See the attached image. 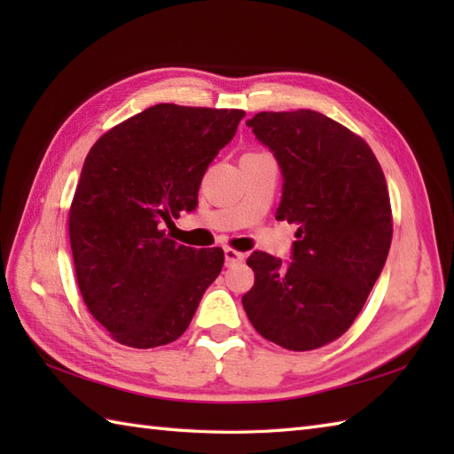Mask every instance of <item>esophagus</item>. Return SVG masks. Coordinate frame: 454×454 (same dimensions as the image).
Returning <instances> with one entry per match:
<instances>
[{
  "instance_id": "34e87169",
  "label": "esophagus",
  "mask_w": 454,
  "mask_h": 454,
  "mask_svg": "<svg viewBox=\"0 0 454 454\" xmlns=\"http://www.w3.org/2000/svg\"><path fill=\"white\" fill-rule=\"evenodd\" d=\"M224 257H226V265L230 267V265L242 263L244 259H246V254L236 252V249H232V247H226V249H224Z\"/></svg>"
}]
</instances>
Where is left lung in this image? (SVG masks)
Instances as JSON below:
<instances>
[{"label":"left lung","mask_w":454,"mask_h":454,"mask_svg":"<svg viewBox=\"0 0 454 454\" xmlns=\"http://www.w3.org/2000/svg\"><path fill=\"white\" fill-rule=\"evenodd\" d=\"M283 171L277 220L296 224L293 262L254 252L255 283L242 304L265 340L312 351L349 330L392 242V208L379 160L361 137L310 109L247 121Z\"/></svg>","instance_id":"left-lung-1"}]
</instances>
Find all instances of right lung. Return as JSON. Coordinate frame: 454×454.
Masks as SVG:
<instances>
[{
    "label": "right lung",
    "instance_id": "obj_1",
    "mask_svg": "<svg viewBox=\"0 0 454 454\" xmlns=\"http://www.w3.org/2000/svg\"><path fill=\"white\" fill-rule=\"evenodd\" d=\"M244 117L160 103L93 144L67 230L83 302L114 341L134 349L176 341L220 275L222 247L181 246L163 226L197 207L208 163Z\"/></svg>",
    "mask_w": 454,
    "mask_h": 454
}]
</instances>
